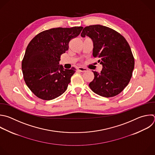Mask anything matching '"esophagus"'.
<instances>
[{
    "label": "esophagus",
    "mask_w": 155,
    "mask_h": 155,
    "mask_svg": "<svg viewBox=\"0 0 155 155\" xmlns=\"http://www.w3.org/2000/svg\"><path fill=\"white\" fill-rule=\"evenodd\" d=\"M77 69L78 71H80V72H86L87 71V69L86 68H84L83 67H78L77 68Z\"/></svg>",
    "instance_id": "34e87169"
}]
</instances>
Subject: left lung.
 <instances>
[{"instance_id": "8db88e82", "label": "left lung", "mask_w": 155, "mask_h": 155, "mask_svg": "<svg viewBox=\"0 0 155 155\" xmlns=\"http://www.w3.org/2000/svg\"><path fill=\"white\" fill-rule=\"evenodd\" d=\"M81 37L87 36L94 44L92 55L98 57L101 71H92L94 80L89 84L95 94L112 97L120 94L129 83L134 67V59L125 38L114 30L100 25L84 27Z\"/></svg>"}]
</instances>
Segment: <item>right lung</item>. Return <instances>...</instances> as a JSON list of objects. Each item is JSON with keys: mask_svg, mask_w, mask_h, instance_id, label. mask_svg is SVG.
Here are the masks:
<instances>
[{"mask_svg": "<svg viewBox=\"0 0 155 155\" xmlns=\"http://www.w3.org/2000/svg\"><path fill=\"white\" fill-rule=\"evenodd\" d=\"M83 27L54 28L36 35L29 42L22 61L24 81L38 98L50 100L67 89L75 69H64L59 64L70 41L78 36Z\"/></svg>", "mask_w": 155, "mask_h": 155, "instance_id": "right-lung-1", "label": "right lung"}]
</instances>
